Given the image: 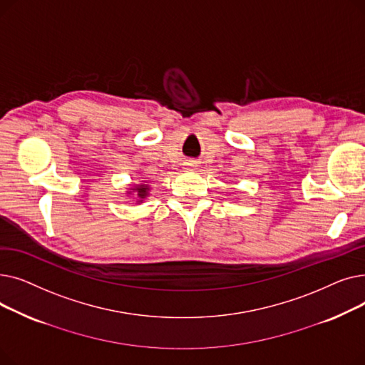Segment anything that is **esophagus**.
I'll return each instance as SVG.
<instances>
[{
	"mask_svg": "<svg viewBox=\"0 0 365 365\" xmlns=\"http://www.w3.org/2000/svg\"><path fill=\"white\" fill-rule=\"evenodd\" d=\"M186 167H187V168H194L195 164H194V163H186Z\"/></svg>",
	"mask_w": 365,
	"mask_h": 365,
	"instance_id": "obj_1",
	"label": "esophagus"
}]
</instances>
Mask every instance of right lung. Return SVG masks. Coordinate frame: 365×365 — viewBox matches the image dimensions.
<instances>
[{
  "instance_id": "obj_1",
  "label": "right lung",
  "mask_w": 365,
  "mask_h": 365,
  "mask_svg": "<svg viewBox=\"0 0 365 365\" xmlns=\"http://www.w3.org/2000/svg\"><path fill=\"white\" fill-rule=\"evenodd\" d=\"M148 186H145V185H140V186H138L136 187V190H138V197L139 198H145L146 195H148Z\"/></svg>"
}]
</instances>
